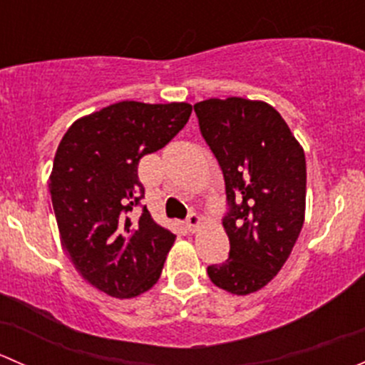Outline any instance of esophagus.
<instances>
[{
	"instance_id": "esophagus-1",
	"label": "esophagus",
	"mask_w": 365,
	"mask_h": 365,
	"mask_svg": "<svg viewBox=\"0 0 365 365\" xmlns=\"http://www.w3.org/2000/svg\"><path fill=\"white\" fill-rule=\"evenodd\" d=\"M200 226H201V217L194 212L189 213V217H187V227H189V231L196 233Z\"/></svg>"
}]
</instances>
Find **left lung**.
I'll return each mask as SVG.
<instances>
[{
	"instance_id": "1",
	"label": "left lung",
	"mask_w": 365,
	"mask_h": 365,
	"mask_svg": "<svg viewBox=\"0 0 365 365\" xmlns=\"http://www.w3.org/2000/svg\"><path fill=\"white\" fill-rule=\"evenodd\" d=\"M194 111L222 169L227 200L230 257L206 272L220 289L249 295L279 274L304 226V148L267 102L208 98Z\"/></svg>"
}]
</instances>
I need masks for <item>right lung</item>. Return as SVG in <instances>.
Instances as JSON below:
<instances>
[{"label": "right lung", "mask_w": 365, "mask_h": 365, "mask_svg": "<svg viewBox=\"0 0 365 365\" xmlns=\"http://www.w3.org/2000/svg\"><path fill=\"white\" fill-rule=\"evenodd\" d=\"M185 102L125 101L73 121L49 178L61 244L77 272L106 295L132 298L162 274L175 235L138 212L139 160L164 148L189 121Z\"/></svg>", "instance_id": "add662e5"}]
</instances>
